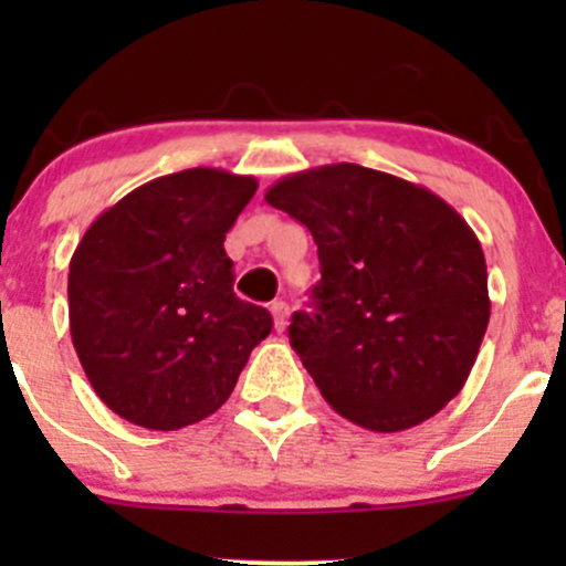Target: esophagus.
I'll return each mask as SVG.
<instances>
[{
    "instance_id": "esophagus-1",
    "label": "esophagus",
    "mask_w": 566,
    "mask_h": 566,
    "mask_svg": "<svg viewBox=\"0 0 566 566\" xmlns=\"http://www.w3.org/2000/svg\"><path fill=\"white\" fill-rule=\"evenodd\" d=\"M271 315H273V325H276V331H284V325H287V304H284V301H273Z\"/></svg>"
}]
</instances>
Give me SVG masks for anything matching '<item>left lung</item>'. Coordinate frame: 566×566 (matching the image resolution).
<instances>
[{
  "label": "left lung",
  "mask_w": 566,
  "mask_h": 566,
  "mask_svg": "<svg viewBox=\"0 0 566 566\" xmlns=\"http://www.w3.org/2000/svg\"><path fill=\"white\" fill-rule=\"evenodd\" d=\"M265 199L317 243L312 312H295L290 345L325 402L399 432L458 397L490 319L482 243L458 210L358 164L287 175Z\"/></svg>",
  "instance_id": "left-lung-1"
}]
</instances>
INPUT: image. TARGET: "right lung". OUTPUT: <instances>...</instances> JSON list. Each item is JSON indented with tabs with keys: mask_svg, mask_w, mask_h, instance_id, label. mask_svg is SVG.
<instances>
[{
	"mask_svg": "<svg viewBox=\"0 0 566 566\" xmlns=\"http://www.w3.org/2000/svg\"><path fill=\"white\" fill-rule=\"evenodd\" d=\"M256 180L182 169L125 193L71 256V336L95 394L130 424L180 430L221 408L271 334L235 295L224 238Z\"/></svg>",
	"mask_w": 566,
	"mask_h": 566,
	"instance_id": "add662e5",
	"label": "right lung"
}]
</instances>
